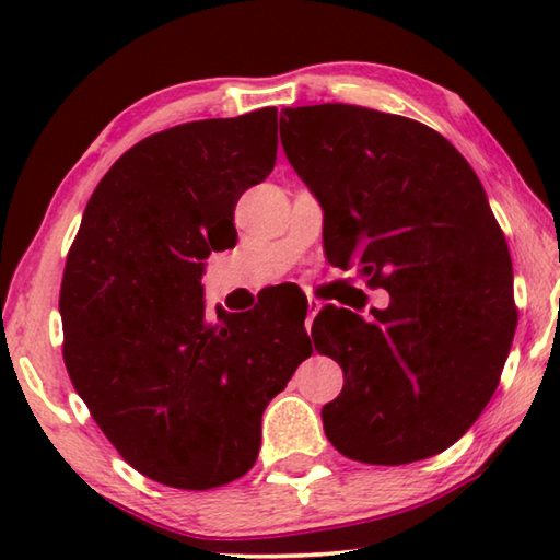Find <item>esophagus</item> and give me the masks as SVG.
Segmentation results:
<instances>
[{
  "mask_svg": "<svg viewBox=\"0 0 560 560\" xmlns=\"http://www.w3.org/2000/svg\"><path fill=\"white\" fill-rule=\"evenodd\" d=\"M320 303L316 299H308V316H306V328H311V324H314V318L318 314Z\"/></svg>",
  "mask_w": 560,
  "mask_h": 560,
  "instance_id": "obj_1",
  "label": "esophagus"
}]
</instances>
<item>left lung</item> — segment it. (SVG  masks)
<instances>
[{
  "mask_svg": "<svg viewBox=\"0 0 560 560\" xmlns=\"http://www.w3.org/2000/svg\"><path fill=\"white\" fill-rule=\"evenodd\" d=\"M281 145L324 210L334 267L390 293L363 318L326 306L314 346L343 368L324 405L330 444L365 464H410L457 442L485 410L516 330L504 234L447 138L373 108H283Z\"/></svg>",
  "mask_w": 560,
  "mask_h": 560,
  "instance_id": "8db88e82",
  "label": "left lung"
}]
</instances>
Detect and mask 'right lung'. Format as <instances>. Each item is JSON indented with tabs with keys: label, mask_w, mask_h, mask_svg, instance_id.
<instances>
[{
	"label": "right lung",
	"mask_w": 560,
	"mask_h": 560,
	"mask_svg": "<svg viewBox=\"0 0 560 560\" xmlns=\"http://www.w3.org/2000/svg\"><path fill=\"white\" fill-rule=\"evenodd\" d=\"M277 145V108L140 140L93 189L66 259V371L120 457L160 485L249 471L264 410L314 350L299 318L205 314V259L234 246L236 200Z\"/></svg>",
	"instance_id": "obj_1"
}]
</instances>
